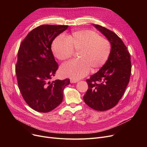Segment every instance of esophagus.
<instances>
[{"label":"esophagus","instance_id":"34e87169","mask_svg":"<svg viewBox=\"0 0 147 147\" xmlns=\"http://www.w3.org/2000/svg\"><path fill=\"white\" fill-rule=\"evenodd\" d=\"M79 82L78 80H76V79H71L70 80V82L71 83H77V82Z\"/></svg>","mask_w":147,"mask_h":147}]
</instances>
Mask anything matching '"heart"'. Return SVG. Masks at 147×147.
<instances>
[{
	"label": "heart",
	"mask_w": 147,
	"mask_h": 147,
	"mask_svg": "<svg viewBox=\"0 0 147 147\" xmlns=\"http://www.w3.org/2000/svg\"><path fill=\"white\" fill-rule=\"evenodd\" d=\"M111 49L109 40L88 30L74 32L67 38L59 36L52 45L54 56L61 61L70 58L74 50L79 51L78 57L80 59L67 62L60 68L63 76L76 80L86 76L90 68L95 71L101 68L109 58Z\"/></svg>",
	"instance_id": "heart-1"
}]
</instances>
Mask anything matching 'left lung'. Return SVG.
<instances>
[{"instance_id":"obj_1","label":"left lung","mask_w":147,"mask_h":147,"mask_svg":"<svg viewBox=\"0 0 147 147\" xmlns=\"http://www.w3.org/2000/svg\"><path fill=\"white\" fill-rule=\"evenodd\" d=\"M93 26L111 44V52L105 64L86 82L88 89L83 100L97 111H106L116 105L124 94L131 74L130 55L121 38L112 31Z\"/></svg>"}]
</instances>
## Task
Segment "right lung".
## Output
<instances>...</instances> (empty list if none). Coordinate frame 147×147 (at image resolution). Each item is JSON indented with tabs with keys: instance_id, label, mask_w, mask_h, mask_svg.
<instances>
[{
	"instance_id": "add662e5",
	"label": "right lung",
	"mask_w": 147,
	"mask_h": 147,
	"mask_svg": "<svg viewBox=\"0 0 147 147\" xmlns=\"http://www.w3.org/2000/svg\"><path fill=\"white\" fill-rule=\"evenodd\" d=\"M68 26L42 25L27 34L20 46L15 67L18 88L27 104L34 110L48 113L63 100L69 79L50 81L58 65L51 50L53 40Z\"/></svg>"
}]
</instances>
